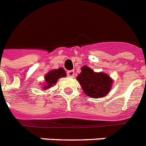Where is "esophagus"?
<instances>
[{
	"label": "esophagus",
	"instance_id": "1",
	"mask_svg": "<svg viewBox=\"0 0 146 146\" xmlns=\"http://www.w3.org/2000/svg\"><path fill=\"white\" fill-rule=\"evenodd\" d=\"M67 75L70 78H74V70H71V71H68Z\"/></svg>",
	"mask_w": 146,
	"mask_h": 146
}]
</instances>
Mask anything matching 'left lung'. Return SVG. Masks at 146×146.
I'll use <instances>...</instances> for the list:
<instances>
[{"label": "left lung", "mask_w": 146, "mask_h": 146, "mask_svg": "<svg viewBox=\"0 0 146 146\" xmlns=\"http://www.w3.org/2000/svg\"><path fill=\"white\" fill-rule=\"evenodd\" d=\"M81 72L77 77L84 93L94 99L108 95L112 87L113 80L105 72H96L87 66L80 68Z\"/></svg>", "instance_id": "obj_1"}]
</instances>
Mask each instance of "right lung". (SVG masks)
<instances>
[{"label": "right lung", "mask_w": 146, "mask_h": 146, "mask_svg": "<svg viewBox=\"0 0 146 146\" xmlns=\"http://www.w3.org/2000/svg\"><path fill=\"white\" fill-rule=\"evenodd\" d=\"M66 76V71L63 69V68H59L57 69H53L49 71L45 75H44V83L42 84L43 90H48L51 87H53V85L56 84L58 79L60 78H64Z\"/></svg>", "instance_id": "add662e5"}]
</instances>
